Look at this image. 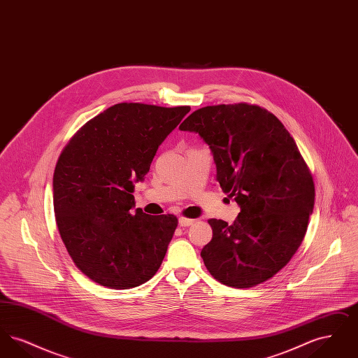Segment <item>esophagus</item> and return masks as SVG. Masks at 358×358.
<instances>
[{"instance_id": "obj_1", "label": "esophagus", "mask_w": 358, "mask_h": 358, "mask_svg": "<svg viewBox=\"0 0 358 358\" xmlns=\"http://www.w3.org/2000/svg\"><path fill=\"white\" fill-rule=\"evenodd\" d=\"M194 222L193 219H187V217H180L178 219V224L181 225V227H189V225H192Z\"/></svg>"}]
</instances>
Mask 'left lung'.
<instances>
[{"label": "left lung", "mask_w": 358, "mask_h": 358, "mask_svg": "<svg viewBox=\"0 0 358 358\" xmlns=\"http://www.w3.org/2000/svg\"><path fill=\"white\" fill-rule=\"evenodd\" d=\"M208 143L216 180L240 205L236 222L210 219L201 250L206 270L222 285L257 286L279 273L305 238L313 213V176L294 138L268 110L250 103L206 106L180 124Z\"/></svg>", "instance_id": "obj_1"}]
</instances>
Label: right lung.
<instances>
[{"mask_svg": "<svg viewBox=\"0 0 358 358\" xmlns=\"http://www.w3.org/2000/svg\"><path fill=\"white\" fill-rule=\"evenodd\" d=\"M190 111L118 103L83 124L64 146L53 173V210L75 266L95 283L126 289L158 271L178 220L134 206L158 146Z\"/></svg>", "mask_w": 358, "mask_h": 358, "instance_id": "add662e5", "label": "right lung"}]
</instances>
